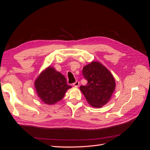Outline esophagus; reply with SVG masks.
Here are the masks:
<instances>
[{
	"label": "esophagus",
	"mask_w": 150,
	"mask_h": 150,
	"mask_svg": "<svg viewBox=\"0 0 150 150\" xmlns=\"http://www.w3.org/2000/svg\"><path fill=\"white\" fill-rule=\"evenodd\" d=\"M79 84V82L78 81H76L75 83H74L73 84H72V85H73L74 86H75V87H78V86Z\"/></svg>",
	"instance_id": "1"
}]
</instances>
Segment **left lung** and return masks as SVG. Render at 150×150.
<instances>
[{"instance_id":"left-lung-1","label":"left lung","mask_w":150,"mask_h":150,"mask_svg":"<svg viewBox=\"0 0 150 150\" xmlns=\"http://www.w3.org/2000/svg\"><path fill=\"white\" fill-rule=\"evenodd\" d=\"M83 74L87 80L80 89L89 104L101 108L110 100L115 89V81L111 72L99 62H92L85 66Z\"/></svg>"}]
</instances>
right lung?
I'll return each instance as SVG.
<instances>
[{"mask_svg":"<svg viewBox=\"0 0 150 150\" xmlns=\"http://www.w3.org/2000/svg\"><path fill=\"white\" fill-rule=\"evenodd\" d=\"M35 88L44 103L53 104L61 100L71 86L67 84L66 78L59 72L49 67L35 80Z\"/></svg>","mask_w":150,"mask_h":150,"instance_id":"obj_1","label":"right lung"}]
</instances>
